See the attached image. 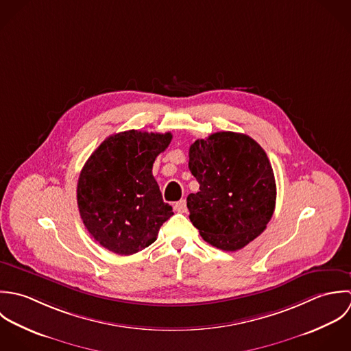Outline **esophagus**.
Returning a JSON list of instances; mask_svg holds the SVG:
<instances>
[{
	"instance_id": "1",
	"label": "esophagus",
	"mask_w": 351,
	"mask_h": 351,
	"mask_svg": "<svg viewBox=\"0 0 351 351\" xmlns=\"http://www.w3.org/2000/svg\"><path fill=\"white\" fill-rule=\"evenodd\" d=\"M173 210L178 211V213H186L187 211V205H186V201L182 199L179 202H176L173 205Z\"/></svg>"
}]
</instances>
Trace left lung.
I'll return each mask as SVG.
<instances>
[{
	"label": "left lung",
	"instance_id": "1",
	"mask_svg": "<svg viewBox=\"0 0 351 351\" xmlns=\"http://www.w3.org/2000/svg\"><path fill=\"white\" fill-rule=\"evenodd\" d=\"M189 168L199 191L187 197L190 219L202 239L237 251L256 239L273 217L277 187L266 152L251 137L219 132L197 140Z\"/></svg>",
	"mask_w": 351,
	"mask_h": 351
}]
</instances>
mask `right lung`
<instances>
[{"instance_id": "right-lung-1", "label": "right lung", "mask_w": 351, "mask_h": 351, "mask_svg": "<svg viewBox=\"0 0 351 351\" xmlns=\"http://www.w3.org/2000/svg\"><path fill=\"white\" fill-rule=\"evenodd\" d=\"M171 133L112 134L86 160L77 183V205L89 234L118 255H133L156 241L173 215L152 173Z\"/></svg>"}]
</instances>
